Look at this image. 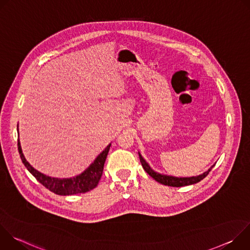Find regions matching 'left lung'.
<instances>
[{
  "instance_id": "8db88e82",
  "label": "left lung",
  "mask_w": 250,
  "mask_h": 250,
  "mask_svg": "<svg viewBox=\"0 0 250 250\" xmlns=\"http://www.w3.org/2000/svg\"><path fill=\"white\" fill-rule=\"evenodd\" d=\"M139 154V159L141 162L142 167L146 170V172L151 176L155 181H157L160 184H163L165 186H171V187H183V186H188V185H192V184H196L198 182H200L201 180H203L204 178L208 174V172L211 170V168L215 166L213 164L208 171L204 172L203 174L199 175V176H193V177H174V176H168V175H164V174H160L158 172H155L154 170H152V168L148 165V163L144 159V157L141 156V154L138 152Z\"/></svg>"
}]
</instances>
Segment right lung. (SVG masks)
<instances>
[{"instance_id":"add662e5","label":"right lung","mask_w":250,"mask_h":250,"mask_svg":"<svg viewBox=\"0 0 250 250\" xmlns=\"http://www.w3.org/2000/svg\"><path fill=\"white\" fill-rule=\"evenodd\" d=\"M111 147V144L106 146L94 160V162L80 175H77L72 178H53L46 176L37 169H34L24 158L20 140L18 139V149L21 155V159L26 169L35 177L41 184H42L46 189L53 192L56 195L60 196H69V195H75L86 193L93 190L95 187L98 186V183L101 179L104 164L106 158V155L109 153Z\"/></svg>"}]
</instances>
